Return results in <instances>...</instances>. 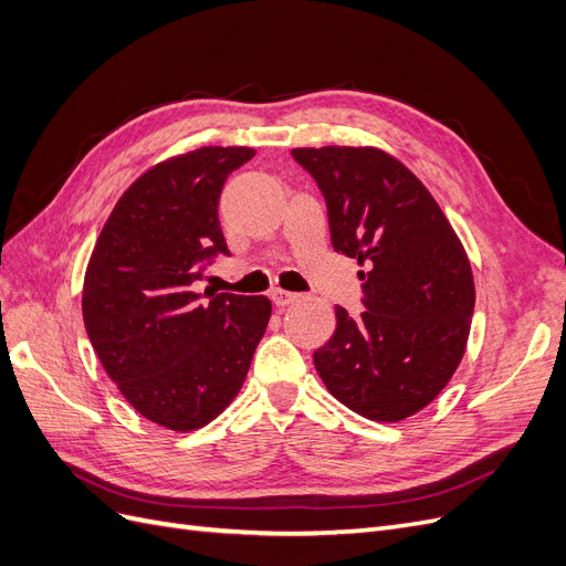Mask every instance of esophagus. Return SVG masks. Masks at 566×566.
<instances>
[{
    "instance_id": "1",
    "label": "esophagus",
    "mask_w": 566,
    "mask_h": 566,
    "mask_svg": "<svg viewBox=\"0 0 566 566\" xmlns=\"http://www.w3.org/2000/svg\"><path fill=\"white\" fill-rule=\"evenodd\" d=\"M297 300H300V295L287 293V290H273V293H271V302L276 306H290V304H295Z\"/></svg>"
}]
</instances>
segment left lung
I'll list each match as a JSON object with an SVG mask.
<instances>
[{
    "label": "left lung",
    "mask_w": 566,
    "mask_h": 566,
    "mask_svg": "<svg viewBox=\"0 0 566 566\" xmlns=\"http://www.w3.org/2000/svg\"><path fill=\"white\" fill-rule=\"evenodd\" d=\"M321 188L335 252L368 271L361 314L335 306L337 328L314 366L354 413L399 422L447 387L474 312L468 254L422 181L378 148H295Z\"/></svg>",
    "instance_id": "left-lung-1"
}]
</instances>
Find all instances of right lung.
<instances>
[{"label": "right lung", "instance_id": "add662e5", "mask_svg": "<svg viewBox=\"0 0 566 566\" xmlns=\"http://www.w3.org/2000/svg\"><path fill=\"white\" fill-rule=\"evenodd\" d=\"M245 146H205L150 167L117 200L84 276L82 316L123 397L150 422L191 432L243 387L271 316L264 295H198L229 254L219 196Z\"/></svg>", "mask_w": 566, "mask_h": 566}]
</instances>
